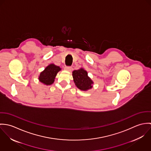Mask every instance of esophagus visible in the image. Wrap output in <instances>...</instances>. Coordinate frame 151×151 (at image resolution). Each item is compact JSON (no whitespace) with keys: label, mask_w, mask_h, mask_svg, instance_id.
Listing matches in <instances>:
<instances>
[{"label":"esophagus","mask_w":151,"mask_h":151,"mask_svg":"<svg viewBox=\"0 0 151 151\" xmlns=\"http://www.w3.org/2000/svg\"><path fill=\"white\" fill-rule=\"evenodd\" d=\"M65 69L67 71H71L73 69V68L71 67V66H65Z\"/></svg>","instance_id":"obj_1"}]
</instances>
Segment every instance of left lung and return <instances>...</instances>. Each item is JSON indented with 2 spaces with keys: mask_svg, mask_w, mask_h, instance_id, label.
Masks as SVG:
<instances>
[{
  "mask_svg": "<svg viewBox=\"0 0 151 151\" xmlns=\"http://www.w3.org/2000/svg\"><path fill=\"white\" fill-rule=\"evenodd\" d=\"M74 82L78 88L83 91H86L92 86V81L88 76V73L83 68L73 71Z\"/></svg>",
  "mask_w": 151,
  "mask_h": 151,
  "instance_id": "obj_1",
  "label": "left lung"
}]
</instances>
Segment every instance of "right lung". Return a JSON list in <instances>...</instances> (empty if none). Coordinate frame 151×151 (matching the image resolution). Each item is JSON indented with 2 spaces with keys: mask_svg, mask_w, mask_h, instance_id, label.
Wrapping results in <instances>:
<instances>
[{
  "mask_svg": "<svg viewBox=\"0 0 151 151\" xmlns=\"http://www.w3.org/2000/svg\"><path fill=\"white\" fill-rule=\"evenodd\" d=\"M61 70L60 67L53 64L47 66L40 76V81L45 85H51L55 81L57 73Z\"/></svg>",
  "mask_w": 151,
  "mask_h": 151,
  "instance_id": "add662e5",
  "label": "right lung"
}]
</instances>
